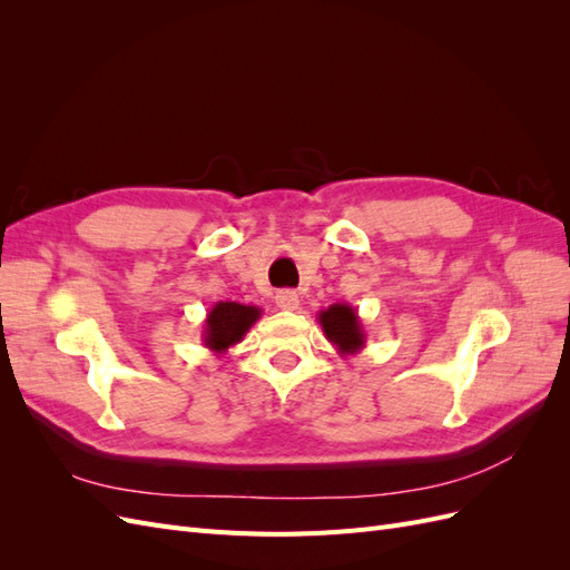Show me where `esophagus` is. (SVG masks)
I'll use <instances>...</instances> for the list:
<instances>
[{
	"label": "esophagus",
	"mask_w": 570,
	"mask_h": 570,
	"mask_svg": "<svg viewBox=\"0 0 570 570\" xmlns=\"http://www.w3.org/2000/svg\"><path fill=\"white\" fill-rule=\"evenodd\" d=\"M275 304L285 308V312H295V308H299V295L295 289H281L278 295H275Z\"/></svg>",
	"instance_id": "1"
}]
</instances>
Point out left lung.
Instances as JSON below:
<instances>
[{
    "label": "left lung",
    "mask_w": 570,
    "mask_h": 570,
    "mask_svg": "<svg viewBox=\"0 0 570 570\" xmlns=\"http://www.w3.org/2000/svg\"><path fill=\"white\" fill-rule=\"evenodd\" d=\"M318 323L323 335L333 344L340 356H354L366 347L364 323L358 318V312L352 304H331L318 312Z\"/></svg>",
    "instance_id": "left-lung-1"
}]
</instances>
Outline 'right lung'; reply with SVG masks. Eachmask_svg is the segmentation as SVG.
I'll return each mask as SVG.
<instances>
[{
	"label": "right lung",
	"mask_w": 570,
	"mask_h": 570,
	"mask_svg": "<svg viewBox=\"0 0 570 570\" xmlns=\"http://www.w3.org/2000/svg\"><path fill=\"white\" fill-rule=\"evenodd\" d=\"M262 318V308L237 302H216L204 318L202 342L216 356L226 354L237 342H243L249 327Z\"/></svg>",
	"instance_id": "obj_1"
}]
</instances>
